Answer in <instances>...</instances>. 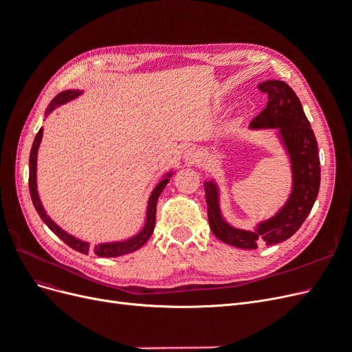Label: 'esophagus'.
<instances>
[{"mask_svg": "<svg viewBox=\"0 0 352 352\" xmlns=\"http://www.w3.org/2000/svg\"><path fill=\"white\" fill-rule=\"evenodd\" d=\"M184 158L188 160L189 163L197 164L199 160H201V151L198 150V148H195V146H190L184 153Z\"/></svg>", "mask_w": 352, "mask_h": 352, "instance_id": "esophagus-1", "label": "esophagus"}]
</instances>
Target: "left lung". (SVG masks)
Segmentation results:
<instances>
[{
	"mask_svg": "<svg viewBox=\"0 0 352 352\" xmlns=\"http://www.w3.org/2000/svg\"><path fill=\"white\" fill-rule=\"evenodd\" d=\"M258 88L269 95V101L263 111L254 117L251 127L279 129L291 157L294 189L278 214L260 223L255 232H247L232 228L223 220L219 208L217 188L212 182L206 184L211 232L225 243L243 250H255L260 243L276 245L289 239L310 214L320 188V158L317 141L300 98L289 85L282 80H265Z\"/></svg>",
	"mask_w": 352,
	"mask_h": 352,
	"instance_id": "8db88e82",
	"label": "left lung"
}]
</instances>
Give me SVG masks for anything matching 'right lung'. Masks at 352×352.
<instances>
[{
	"label": "right lung",
	"mask_w": 352,
	"mask_h": 352,
	"mask_svg": "<svg viewBox=\"0 0 352 352\" xmlns=\"http://www.w3.org/2000/svg\"><path fill=\"white\" fill-rule=\"evenodd\" d=\"M82 92L80 91H63L60 92L57 97L52 98V101L50 102V107L47 109V114L50 111L54 110V107L57 105L65 104L73 98L79 97ZM42 140V129H39V132L36 133L35 140H34V145H32V150H30V155H29V192H30V198L32 202H34L35 210L38 211L39 217L42 219V221L45 223V225L56 233V235L65 242L67 243L70 248H73L74 251H79L82 254H88V252H94L95 255H98V257H119V255H124V254H129L133 252L136 250H140L142 245L150 239V236L153 235L154 232V226H155V210H157V201L160 194L163 192V189L166 188V185L168 184V179H163L162 182H160L155 189L153 190V194L150 197V201H148V210H146V223L144 229L138 233L136 236L127 239L124 242H113V243H101V245H95L94 248H91L87 242H83L80 239H76L74 236L69 235L65 230H61L54 221H52L48 216L47 212L44 211V207H42L39 197H38V190H36V155H38V148ZM170 176V173L167 175Z\"/></svg>",
	"instance_id": "right-lung-1"
}]
</instances>
